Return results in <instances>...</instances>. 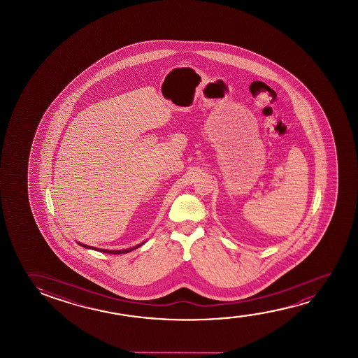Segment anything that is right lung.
<instances>
[{
    "label": "right lung",
    "mask_w": 358,
    "mask_h": 358,
    "mask_svg": "<svg viewBox=\"0 0 358 358\" xmlns=\"http://www.w3.org/2000/svg\"><path fill=\"white\" fill-rule=\"evenodd\" d=\"M79 245H82L84 248H90V250H98V252H103V253H108V255H124V253H128V252H132V250H137L139 248L141 245H144V242L141 243V245H136V247H132V248H128V250H100V248H94V247H90V245H83V243H79Z\"/></svg>",
    "instance_id": "add662e5"
}]
</instances>
